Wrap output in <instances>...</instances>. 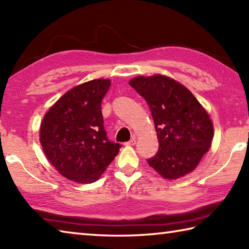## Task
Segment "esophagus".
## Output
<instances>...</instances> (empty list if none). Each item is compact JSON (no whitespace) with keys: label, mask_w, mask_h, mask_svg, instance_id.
<instances>
[{"label":"esophagus","mask_w":249,"mask_h":249,"mask_svg":"<svg viewBox=\"0 0 249 249\" xmlns=\"http://www.w3.org/2000/svg\"><path fill=\"white\" fill-rule=\"evenodd\" d=\"M135 143H136V138H135V137H133L132 139H130L129 142H125L126 146H133V144H135Z\"/></svg>","instance_id":"obj_1"}]
</instances>
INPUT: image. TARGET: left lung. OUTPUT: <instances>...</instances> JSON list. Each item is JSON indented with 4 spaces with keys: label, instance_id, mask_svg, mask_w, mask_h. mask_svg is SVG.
<instances>
[{
    "label": "left lung",
    "instance_id": "left-lung-1",
    "mask_svg": "<svg viewBox=\"0 0 249 249\" xmlns=\"http://www.w3.org/2000/svg\"><path fill=\"white\" fill-rule=\"evenodd\" d=\"M129 86L146 100L155 122L159 149L149 165L168 179L191 173L213 138L206 110L186 87L166 76H138Z\"/></svg>",
    "mask_w": 249,
    "mask_h": 249
}]
</instances>
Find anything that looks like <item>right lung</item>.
Segmentation results:
<instances>
[{
  "label": "right lung",
  "mask_w": 249,
  "mask_h": 249,
  "mask_svg": "<svg viewBox=\"0 0 249 249\" xmlns=\"http://www.w3.org/2000/svg\"><path fill=\"white\" fill-rule=\"evenodd\" d=\"M109 79L76 86L44 115L40 142L48 160L64 178L90 184L100 178L121 144L107 136L101 111Z\"/></svg>",
  "instance_id": "obj_1"
}]
</instances>
